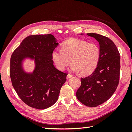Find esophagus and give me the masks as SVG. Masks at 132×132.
Segmentation results:
<instances>
[{
	"label": "esophagus",
	"mask_w": 132,
	"mask_h": 132,
	"mask_svg": "<svg viewBox=\"0 0 132 132\" xmlns=\"http://www.w3.org/2000/svg\"><path fill=\"white\" fill-rule=\"evenodd\" d=\"M72 77H73V75H71L70 74H68L67 75V79H70Z\"/></svg>",
	"instance_id": "esophagus-1"
}]
</instances>
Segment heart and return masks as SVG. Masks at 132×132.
I'll list each match as a JSON object with an SVG mask.
<instances>
[{
  "label": "heart",
  "instance_id": "b5f03b06",
  "mask_svg": "<svg viewBox=\"0 0 132 132\" xmlns=\"http://www.w3.org/2000/svg\"><path fill=\"white\" fill-rule=\"evenodd\" d=\"M53 61L60 70H64L71 62V69L87 75L96 68L100 57V50L95 43L76 38H69L62 45L61 50H54Z\"/></svg>",
  "mask_w": 132,
  "mask_h": 132
}]
</instances>
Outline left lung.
I'll list each match as a JSON object with an SVG mask.
<instances>
[{
	"instance_id": "obj_1",
	"label": "left lung",
	"mask_w": 132,
	"mask_h": 132,
	"mask_svg": "<svg viewBox=\"0 0 132 132\" xmlns=\"http://www.w3.org/2000/svg\"><path fill=\"white\" fill-rule=\"evenodd\" d=\"M87 35L98 42L100 57L94 72L81 78V86L76 95L82 104L95 107L108 100L117 89L120 73V55L116 46L109 38L95 33Z\"/></svg>"
}]
</instances>
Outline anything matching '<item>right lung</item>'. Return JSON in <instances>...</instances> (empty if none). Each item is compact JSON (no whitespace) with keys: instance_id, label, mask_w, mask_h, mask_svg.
<instances>
[{"instance_id":"add662e5","label":"right lung","mask_w":132,"mask_h":132,"mask_svg":"<svg viewBox=\"0 0 132 132\" xmlns=\"http://www.w3.org/2000/svg\"><path fill=\"white\" fill-rule=\"evenodd\" d=\"M58 43L51 34L31 35L16 48L10 58V76L19 97L27 105L38 110L54 105L67 80V74L53 65L52 54ZM26 58L34 59L35 68L31 73L22 68Z\"/></svg>"}]
</instances>
